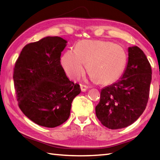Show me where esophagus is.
Returning a JSON list of instances; mask_svg holds the SVG:
<instances>
[{"instance_id": "obj_1", "label": "esophagus", "mask_w": 160, "mask_h": 160, "mask_svg": "<svg viewBox=\"0 0 160 160\" xmlns=\"http://www.w3.org/2000/svg\"><path fill=\"white\" fill-rule=\"evenodd\" d=\"M88 88V87L87 86H86V85L81 84V90L82 92H86Z\"/></svg>"}]
</instances>
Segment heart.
Returning a JSON list of instances; mask_svg holds the SVG:
<instances>
[{"label":"heart","instance_id":"1","mask_svg":"<svg viewBox=\"0 0 160 160\" xmlns=\"http://www.w3.org/2000/svg\"><path fill=\"white\" fill-rule=\"evenodd\" d=\"M127 60L121 45L103 40H81L74 49L64 53L62 63L70 79H79L85 72V63H88V72L97 83L109 84L121 76Z\"/></svg>","mask_w":160,"mask_h":160}]
</instances>
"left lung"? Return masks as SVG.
<instances>
[{"instance_id":"left-lung-1","label":"left lung","mask_w":160,"mask_h":160,"mask_svg":"<svg viewBox=\"0 0 160 160\" xmlns=\"http://www.w3.org/2000/svg\"><path fill=\"white\" fill-rule=\"evenodd\" d=\"M151 66L137 46L129 48V59L121 79L101 90L96 115L111 129L133 124L147 107L151 82Z\"/></svg>"}]
</instances>
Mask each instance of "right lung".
<instances>
[{"instance_id":"add662e5","label":"right lung","mask_w":160,"mask_h":160,"mask_svg":"<svg viewBox=\"0 0 160 160\" xmlns=\"http://www.w3.org/2000/svg\"><path fill=\"white\" fill-rule=\"evenodd\" d=\"M66 43L60 37H46L27 44L16 62L13 78L18 106L38 125L53 128L65 122L81 92L61 65Z\"/></svg>"}]
</instances>
